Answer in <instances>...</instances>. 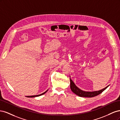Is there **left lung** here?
Masks as SVG:
<instances>
[{"label": "left lung", "mask_w": 120, "mask_h": 120, "mask_svg": "<svg viewBox=\"0 0 120 120\" xmlns=\"http://www.w3.org/2000/svg\"><path fill=\"white\" fill-rule=\"evenodd\" d=\"M70 82H71V85H70V87L71 90H72V92L74 93H75V95H77L79 96V97H87V98H92L95 97L96 96L99 95V94L102 93L104 90H106L108 86H106V88H105L104 89L98 90V91H94V92H85V91H83V90H81L78 88V87L75 85L74 82H72V81L71 79L70 78Z\"/></svg>", "instance_id": "8db88e82"}]
</instances>
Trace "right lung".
<instances>
[{"label": "right lung", "mask_w": 120, "mask_h": 120, "mask_svg": "<svg viewBox=\"0 0 120 120\" xmlns=\"http://www.w3.org/2000/svg\"><path fill=\"white\" fill-rule=\"evenodd\" d=\"M47 91H48V90H46V91H45V92H44L43 93H42V94H41V95H35V96H27V97H28V98H34V97H38V96H41V95H43V94H45Z\"/></svg>", "instance_id": "obj_1"}]
</instances>
